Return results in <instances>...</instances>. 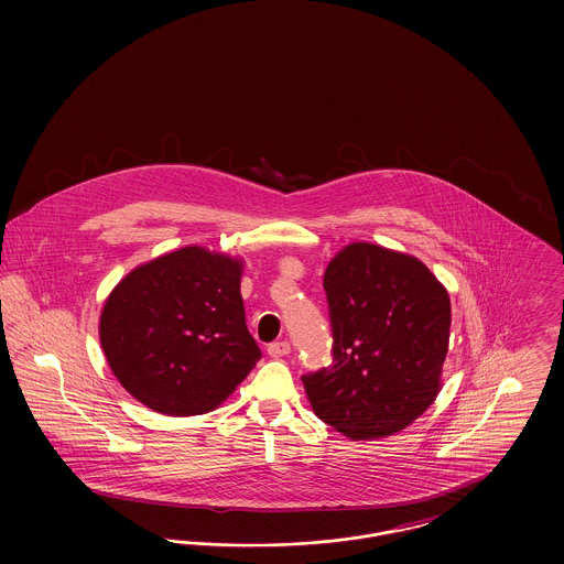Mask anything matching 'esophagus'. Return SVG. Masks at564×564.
<instances>
[{"label":"esophagus","instance_id":"obj_1","mask_svg":"<svg viewBox=\"0 0 564 564\" xmlns=\"http://www.w3.org/2000/svg\"><path fill=\"white\" fill-rule=\"evenodd\" d=\"M269 355L270 357H274V359H279V357H285L292 347H290V343H285V340H279V343H270L269 345Z\"/></svg>","mask_w":564,"mask_h":564}]
</instances>
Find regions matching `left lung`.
Masks as SVG:
<instances>
[{
    "instance_id": "obj_1",
    "label": "left lung",
    "mask_w": 564,
    "mask_h": 564,
    "mask_svg": "<svg viewBox=\"0 0 564 564\" xmlns=\"http://www.w3.org/2000/svg\"><path fill=\"white\" fill-rule=\"evenodd\" d=\"M332 364L302 376L323 423L350 440L408 427L440 393L451 297L416 258L347 245L325 269Z\"/></svg>"
}]
</instances>
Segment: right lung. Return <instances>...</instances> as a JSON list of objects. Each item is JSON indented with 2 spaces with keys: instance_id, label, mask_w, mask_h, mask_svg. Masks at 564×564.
I'll list each match as a JSON object with an SVG mask.
<instances>
[{
  "instance_id": "add662e5",
  "label": "right lung",
  "mask_w": 564,
  "mask_h": 564,
  "mask_svg": "<svg viewBox=\"0 0 564 564\" xmlns=\"http://www.w3.org/2000/svg\"><path fill=\"white\" fill-rule=\"evenodd\" d=\"M239 260L184 247L131 270L109 294L99 338L134 400L166 416L212 412L260 361L245 323Z\"/></svg>"
}]
</instances>
